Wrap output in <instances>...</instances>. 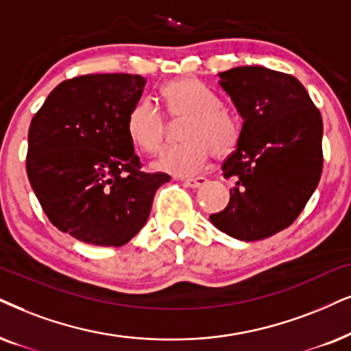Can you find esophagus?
<instances>
[{"instance_id":"esophagus-1","label":"esophagus","mask_w":351,"mask_h":351,"mask_svg":"<svg viewBox=\"0 0 351 351\" xmlns=\"http://www.w3.org/2000/svg\"><path fill=\"white\" fill-rule=\"evenodd\" d=\"M183 183L186 184V186H189V188H201V186H204L207 183V180L204 178V176H197V178H186V180H183Z\"/></svg>"}]
</instances>
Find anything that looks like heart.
Returning <instances> with one entry per match:
<instances>
[{
  "label": "heart",
  "instance_id": "obj_1",
  "mask_svg": "<svg viewBox=\"0 0 351 351\" xmlns=\"http://www.w3.org/2000/svg\"><path fill=\"white\" fill-rule=\"evenodd\" d=\"M165 110L175 121H188L184 141L160 154L155 168L186 176L201 170L212 154L217 158L232 155L241 141V123L223 106L214 90L197 79H181L162 90ZM128 134L137 147L152 154L165 144L170 124L152 99H141L128 113Z\"/></svg>",
  "mask_w": 351,
  "mask_h": 351
}]
</instances>
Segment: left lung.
I'll return each mask as SVG.
<instances>
[{"label": "left lung", "instance_id": "1", "mask_svg": "<svg viewBox=\"0 0 351 351\" xmlns=\"http://www.w3.org/2000/svg\"><path fill=\"white\" fill-rule=\"evenodd\" d=\"M243 118L241 141L221 165L233 178L230 202L210 221L241 241H257L296 220L322 173V118L298 79L264 66L219 73Z\"/></svg>", "mask_w": 351, "mask_h": 351}]
</instances>
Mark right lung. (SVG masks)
Returning a JSON list of instances; mask_svg holds the SVG:
<instances>
[{"label": "right lung", "mask_w": 351, "mask_h": 351, "mask_svg": "<svg viewBox=\"0 0 351 351\" xmlns=\"http://www.w3.org/2000/svg\"><path fill=\"white\" fill-rule=\"evenodd\" d=\"M139 74H87L61 82L29 128L27 176L58 230L95 246H123L149 219L167 173L141 171L128 113Z\"/></svg>", "instance_id": "add662e5"}]
</instances>
